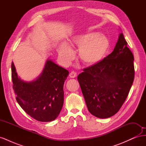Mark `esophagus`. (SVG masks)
<instances>
[{
    "label": "esophagus",
    "mask_w": 146,
    "mask_h": 146,
    "mask_svg": "<svg viewBox=\"0 0 146 146\" xmlns=\"http://www.w3.org/2000/svg\"><path fill=\"white\" fill-rule=\"evenodd\" d=\"M77 76V73L74 71H72L69 74V77L70 78H75Z\"/></svg>",
    "instance_id": "34e87169"
}]
</instances>
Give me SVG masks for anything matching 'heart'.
I'll use <instances>...</instances> for the list:
<instances>
[{
    "mask_svg": "<svg viewBox=\"0 0 146 146\" xmlns=\"http://www.w3.org/2000/svg\"><path fill=\"white\" fill-rule=\"evenodd\" d=\"M79 47L78 56L83 63L93 65L103 59L109 47L108 39L104 35L90 33L76 35L61 46L58 49L60 56L66 61L71 60L73 48Z\"/></svg>",
    "mask_w": 146,
    "mask_h": 146,
    "instance_id": "1",
    "label": "heart"
}]
</instances>
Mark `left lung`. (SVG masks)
Segmentation results:
<instances>
[{
  "label": "left lung",
  "instance_id": "obj_1",
  "mask_svg": "<svg viewBox=\"0 0 146 146\" xmlns=\"http://www.w3.org/2000/svg\"><path fill=\"white\" fill-rule=\"evenodd\" d=\"M134 56L122 33L114 50L102 60L83 69L77 79L92 115L108 118L125 101L135 77Z\"/></svg>",
  "mask_w": 146,
  "mask_h": 146
}]
</instances>
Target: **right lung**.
<instances>
[{
    "label": "right lung",
    "mask_w": 146,
    "mask_h": 146,
    "mask_svg": "<svg viewBox=\"0 0 146 146\" xmlns=\"http://www.w3.org/2000/svg\"><path fill=\"white\" fill-rule=\"evenodd\" d=\"M68 70L47 60L36 80L25 82L17 77L11 63L13 88L16 99L26 113L40 122H50L58 117L64 102L63 85Z\"/></svg>",
    "instance_id": "1"
}]
</instances>
